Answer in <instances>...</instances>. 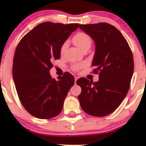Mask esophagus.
<instances>
[{
  "label": "esophagus",
  "instance_id": "1",
  "mask_svg": "<svg viewBox=\"0 0 146 146\" xmlns=\"http://www.w3.org/2000/svg\"><path fill=\"white\" fill-rule=\"evenodd\" d=\"M78 77H75V84H76V82L77 80H78Z\"/></svg>",
  "mask_w": 146,
  "mask_h": 146
}]
</instances>
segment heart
<instances>
[{
  "mask_svg": "<svg viewBox=\"0 0 146 146\" xmlns=\"http://www.w3.org/2000/svg\"><path fill=\"white\" fill-rule=\"evenodd\" d=\"M72 41H73V44L75 46H78L82 51H86L88 50L90 48L92 45V38L89 35L87 34L86 33L84 32H78V33L73 36L72 38ZM68 46V43L67 41H65L62 44L60 48V53L61 56H63L66 52ZM86 66L84 63L81 64H74L71 66V69L74 71H80L81 68H82Z\"/></svg>",
  "mask_w": 146,
  "mask_h": 146,
  "instance_id": "1",
  "label": "heart"
}]
</instances>
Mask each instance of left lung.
I'll return each mask as SVG.
<instances>
[{
  "label": "left lung",
  "instance_id": "left-lung-1",
  "mask_svg": "<svg viewBox=\"0 0 146 146\" xmlns=\"http://www.w3.org/2000/svg\"><path fill=\"white\" fill-rule=\"evenodd\" d=\"M95 43L92 66L99 80H77L82 88L78 96L85 113L104 117L113 113L126 96L134 71V60L128 43L115 27L106 23L80 25Z\"/></svg>",
  "mask_w": 146,
  "mask_h": 146
}]
</instances>
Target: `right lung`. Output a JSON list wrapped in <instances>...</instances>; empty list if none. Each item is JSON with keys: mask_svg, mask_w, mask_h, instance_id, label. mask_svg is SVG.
Listing matches in <instances>:
<instances>
[{"mask_svg": "<svg viewBox=\"0 0 146 146\" xmlns=\"http://www.w3.org/2000/svg\"><path fill=\"white\" fill-rule=\"evenodd\" d=\"M78 26L44 22L27 33L16 46L12 67L15 86L23 107L36 118L48 119L59 115L74 84L71 73L66 72L56 80L49 71L53 61L60 59L62 44Z\"/></svg>", "mask_w": 146, "mask_h": 146, "instance_id": "1", "label": "right lung"}]
</instances>
